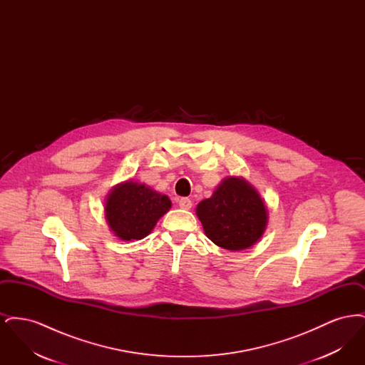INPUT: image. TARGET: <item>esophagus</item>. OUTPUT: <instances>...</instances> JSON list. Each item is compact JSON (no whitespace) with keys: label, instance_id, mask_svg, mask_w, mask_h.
<instances>
[{"label":"esophagus","instance_id":"esophagus-1","mask_svg":"<svg viewBox=\"0 0 365 365\" xmlns=\"http://www.w3.org/2000/svg\"><path fill=\"white\" fill-rule=\"evenodd\" d=\"M191 200L190 198H180L179 200V207L182 209H186V210H189L191 208Z\"/></svg>","mask_w":365,"mask_h":365}]
</instances>
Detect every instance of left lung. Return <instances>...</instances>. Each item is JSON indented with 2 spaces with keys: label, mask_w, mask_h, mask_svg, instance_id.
Segmentation results:
<instances>
[{
  "label": "left lung",
  "mask_w": 365,
  "mask_h": 365,
  "mask_svg": "<svg viewBox=\"0 0 365 365\" xmlns=\"http://www.w3.org/2000/svg\"><path fill=\"white\" fill-rule=\"evenodd\" d=\"M195 213L209 240L232 252L252 247L268 223L260 192L245 178L234 175L225 178L212 197L197 205Z\"/></svg>",
  "instance_id": "obj_1"
}]
</instances>
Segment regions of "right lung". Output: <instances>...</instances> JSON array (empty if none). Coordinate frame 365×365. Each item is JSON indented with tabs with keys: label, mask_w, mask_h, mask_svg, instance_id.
I'll list each match as a JSON object with an SVG mask.
<instances>
[{
	"label": "right lung",
	"mask_w": 365,
	"mask_h": 365,
	"mask_svg": "<svg viewBox=\"0 0 365 365\" xmlns=\"http://www.w3.org/2000/svg\"><path fill=\"white\" fill-rule=\"evenodd\" d=\"M173 202L161 194L134 180H125L108 192L104 212L106 223L122 241H138L148 237Z\"/></svg>",
	"instance_id": "1"
}]
</instances>
